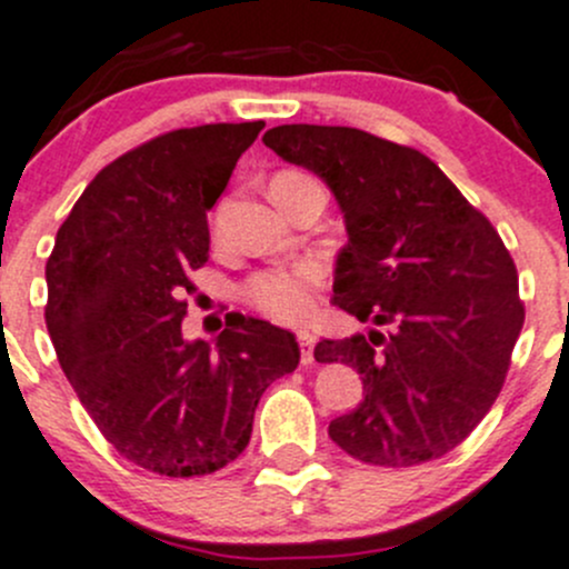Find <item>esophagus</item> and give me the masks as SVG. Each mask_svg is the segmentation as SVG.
I'll use <instances>...</instances> for the list:
<instances>
[{
    "label": "esophagus",
    "instance_id": "34e87169",
    "mask_svg": "<svg viewBox=\"0 0 569 569\" xmlns=\"http://www.w3.org/2000/svg\"><path fill=\"white\" fill-rule=\"evenodd\" d=\"M297 343H300V349H302V363H311L313 347H317V336L308 330H300L297 332Z\"/></svg>",
    "mask_w": 569,
    "mask_h": 569
}]
</instances>
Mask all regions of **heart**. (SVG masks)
<instances>
[{
    "label": "heart",
    "instance_id": "1",
    "mask_svg": "<svg viewBox=\"0 0 569 569\" xmlns=\"http://www.w3.org/2000/svg\"><path fill=\"white\" fill-rule=\"evenodd\" d=\"M313 178L297 170H283L272 178V189H289L311 183ZM321 286V269L319 263L302 261L295 267L283 269H267L258 272L244 283L242 295L250 306L263 311L267 317L278 321H306L317 311V289Z\"/></svg>",
    "mask_w": 569,
    "mask_h": 569
}]
</instances>
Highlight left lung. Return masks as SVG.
Wrapping results in <instances>:
<instances>
[{"mask_svg":"<svg viewBox=\"0 0 569 569\" xmlns=\"http://www.w3.org/2000/svg\"><path fill=\"white\" fill-rule=\"evenodd\" d=\"M263 146L336 194L349 242L332 302L388 325L319 341V363H347L363 401L330 421L332 443L380 468L449 455L507 380L523 330L518 269L479 209L421 151L349 126H274Z\"/></svg>","mask_w":569,"mask_h":569,"instance_id":"1","label":"left lung"}]
</instances>
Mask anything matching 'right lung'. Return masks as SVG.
Segmentation results:
<instances>
[{
  "mask_svg": "<svg viewBox=\"0 0 569 569\" xmlns=\"http://www.w3.org/2000/svg\"><path fill=\"white\" fill-rule=\"evenodd\" d=\"M261 129H176L118 157L46 261L57 360L114 451L151 473L189 479L237 460L261 393L300 363L289 330L242 313L214 347L181 336L189 274L209 261L206 211Z\"/></svg>",
  "mask_w": 569,
  "mask_h": 569,
  "instance_id": "right-lung-1",
  "label": "right lung"
}]
</instances>
